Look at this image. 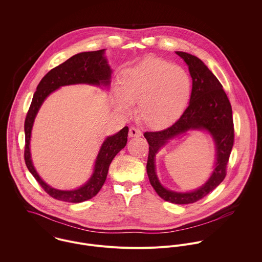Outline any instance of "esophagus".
<instances>
[{
    "label": "esophagus",
    "mask_w": 262,
    "mask_h": 262,
    "mask_svg": "<svg viewBox=\"0 0 262 262\" xmlns=\"http://www.w3.org/2000/svg\"><path fill=\"white\" fill-rule=\"evenodd\" d=\"M141 135H142V132L139 129H137L135 127H131L130 128V130H129V137L130 138H132V137H140Z\"/></svg>",
    "instance_id": "34e87169"
}]
</instances>
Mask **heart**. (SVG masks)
I'll return each mask as SVG.
<instances>
[{
	"mask_svg": "<svg viewBox=\"0 0 262 262\" xmlns=\"http://www.w3.org/2000/svg\"><path fill=\"white\" fill-rule=\"evenodd\" d=\"M190 95L191 79L183 68L147 57L121 73L114 103L124 114L130 112L131 104L138 103L139 119L153 129H164L181 118Z\"/></svg>",
	"mask_w": 262,
	"mask_h": 262,
	"instance_id": "1",
	"label": "heart"
}]
</instances>
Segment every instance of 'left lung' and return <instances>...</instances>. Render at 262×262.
<instances>
[{
	"instance_id": "obj_1",
	"label": "left lung",
	"mask_w": 262,
	"mask_h": 262,
	"mask_svg": "<svg viewBox=\"0 0 262 262\" xmlns=\"http://www.w3.org/2000/svg\"><path fill=\"white\" fill-rule=\"evenodd\" d=\"M176 53L187 63L192 79L189 104L182 117L169 128L144 133L149 144L146 169L151 186L161 199L172 204L186 205L203 199L223 182L234 143V125L231 104L218 78L196 56L183 51ZM188 130H205L211 135L216 148L215 165L210 178L203 186L190 192H174L163 187L159 182L155 157L169 140Z\"/></svg>"
}]
</instances>
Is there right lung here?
Wrapping results in <instances>:
<instances>
[{
	"mask_svg": "<svg viewBox=\"0 0 262 262\" xmlns=\"http://www.w3.org/2000/svg\"><path fill=\"white\" fill-rule=\"evenodd\" d=\"M112 70L105 56V49L77 53L63 63L54 68L43 76L34 93L32 103L25 119V162L27 168L35 178L38 184L52 198L69 202L81 203L94 198L102 188L108 174L109 166L114 157L127 144L128 127H124L118 133L108 136L97 155L94 171L89 181L72 190H61L47 185L38 174L31 158L30 140L31 133L38 111L46 98L54 91L64 85L91 84L109 88L111 83Z\"/></svg>",
	"mask_w": 262,
	"mask_h": 262,
	"instance_id": "obj_1",
	"label": "right lung"
}]
</instances>
